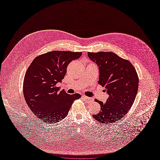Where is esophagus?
<instances>
[{"mask_svg":"<svg viewBox=\"0 0 160 160\" xmlns=\"http://www.w3.org/2000/svg\"><path fill=\"white\" fill-rule=\"evenodd\" d=\"M83 99L87 102H91L94 101V99L92 98H89V97H87V96H83Z\"/></svg>","mask_w":160,"mask_h":160,"instance_id":"34e87169","label":"esophagus"}]
</instances>
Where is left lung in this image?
Instances as JSON below:
<instances>
[{
    "label": "left lung",
    "instance_id": "1",
    "mask_svg": "<svg viewBox=\"0 0 160 160\" xmlns=\"http://www.w3.org/2000/svg\"><path fill=\"white\" fill-rule=\"evenodd\" d=\"M88 58L99 66V84L105 87L109 94L106 102L95 101L101 110L93 118L102 123L120 120L130 109L139 87V77L135 68L128 60L111 52H88Z\"/></svg>",
    "mask_w": 160,
    "mask_h": 160
}]
</instances>
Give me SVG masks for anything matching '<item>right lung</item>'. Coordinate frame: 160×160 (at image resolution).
Listing matches in <instances>:
<instances>
[{
	"instance_id": "right-lung-1",
	"label": "right lung",
	"mask_w": 160,
	"mask_h": 160,
	"mask_svg": "<svg viewBox=\"0 0 160 160\" xmlns=\"http://www.w3.org/2000/svg\"><path fill=\"white\" fill-rule=\"evenodd\" d=\"M82 52L54 51L36 57L23 80V95L29 108L41 121L52 123L63 120L73 102L81 98L70 95L56 86L64 78L67 66Z\"/></svg>"
}]
</instances>
